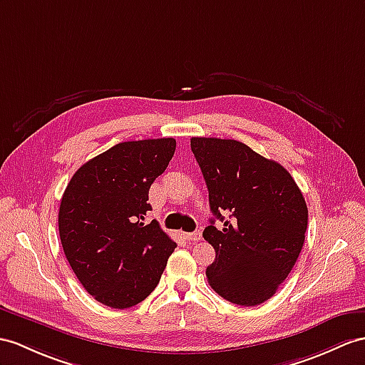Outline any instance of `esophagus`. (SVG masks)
<instances>
[{
    "mask_svg": "<svg viewBox=\"0 0 365 365\" xmlns=\"http://www.w3.org/2000/svg\"><path fill=\"white\" fill-rule=\"evenodd\" d=\"M184 237H185V240H187V242L197 243V242H200V240H201V232H200V230H197V232H189V234H184Z\"/></svg>",
    "mask_w": 365,
    "mask_h": 365,
    "instance_id": "esophagus-1",
    "label": "esophagus"
}]
</instances>
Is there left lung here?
<instances>
[{"instance_id":"8db88e82","label":"left lung","mask_w":365,"mask_h":365,"mask_svg":"<svg viewBox=\"0 0 365 365\" xmlns=\"http://www.w3.org/2000/svg\"><path fill=\"white\" fill-rule=\"evenodd\" d=\"M213 217L202 237L215 250L209 285L242 307L271 299L296 264L308 209L285 167L234 139L192 138Z\"/></svg>"}]
</instances>
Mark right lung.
Segmentation results:
<instances>
[{"label": "right lung", "instance_id": "right-lung-1", "mask_svg": "<svg viewBox=\"0 0 365 365\" xmlns=\"http://www.w3.org/2000/svg\"><path fill=\"white\" fill-rule=\"evenodd\" d=\"M173 138L128 140L85 163L58 210L63 252L83 288L101 304L130 308L150 296L176 243L145 225L150 185L173 158Z\"/></svg>", "mask_w": 365, "mask_h": 365}]
</instances>
